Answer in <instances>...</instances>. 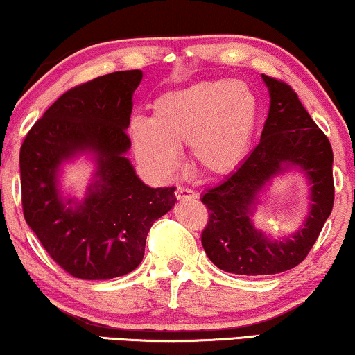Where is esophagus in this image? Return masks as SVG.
<instances>
[{
	"instance_id": "34e87169",
	"label": "esophagus",
	"mask_w": 355,
	"mask_h": 355,
	"mask_svg": "<svg viewBox=\"0 0 355 355\" xmlns=\"http://www.w3.org/2000/svg\"><path fill=\"white\" fill-rule=\"evenodd\" d=\"M176 198L179 202H182V200H197L198 198V193L193 192V190L186 189V187H178L176 189Z\"/></svg>"
}]
</instances>
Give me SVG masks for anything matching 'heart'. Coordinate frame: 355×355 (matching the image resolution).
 I'll return each mask as SVG.
<instances>
[{
  "label": "heart",
  "instance_id": "1",
  "mask_svg": "<svg viewBox=\"0 0 355 355\" xmlns=\"http://www.w3.org/2000/svg\"><path fill=\"white\" fill-rule=\"evenodd\" d=\"M258 104L248 86L202 81L158 96L152 116L135 115L130 136L136 157L158 173H173L179 150L190 148L200 173L211 178L234 173L248 155Z\"/></svg>",
  "mask_w": 355,
  "mask_h": 355
}]
</instances>
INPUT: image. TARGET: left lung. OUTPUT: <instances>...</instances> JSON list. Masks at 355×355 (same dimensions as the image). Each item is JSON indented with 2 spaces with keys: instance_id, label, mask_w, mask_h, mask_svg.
<instances>
[{
  "instance_id": "left-lung-1",
  "label": "left lung",
  "mask_w": 355,
  "mask_h": 355,
  "mask_svg": "<svg viewBox=\"0 0 355 355\" xmlns=\"http://www.w3.org/2000/svg\"><path fill=\"white\" fill-rule=\"evenodd\" d=\"M270 105L261 141L237 171L202 195L209 220L202 234L205 253L220 270L272 275L306 258L333 208V150L328 137L284 81L261 75ZM295 168L310 184V208L295 233L274 239L252 223L260 193Z\"/></svg>"
}]
</instances>
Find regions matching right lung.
Returning <instances> with one entry per match:
<instances>
[{
	"mask_svg": "<svg viewBox=\"0 0 355 355\" xmlns=\"http://www.w3.org/2000/svg\"><path fill=\"white\" fill-rule=\"evenodd\" d=\"M141 70L76 86L35 123L20 147L24 216L51 258L76 279L110 280L141 264L152 224L176 203V187H148L131 165L126 135ZM95 163L85 197L64 194L63 166Z\"/></svg>",
	"mask_w": 355,
	"mask_h": 355,
	"instance_id": "1",
	"label": "right lung"
}]
</instances>
